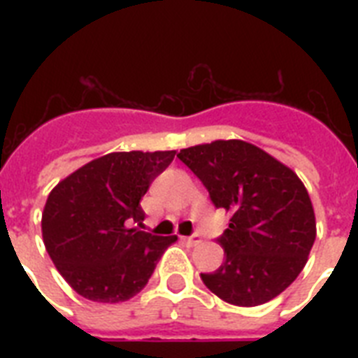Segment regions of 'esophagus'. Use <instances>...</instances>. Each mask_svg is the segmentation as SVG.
<instances>
[{"label":"esophagus","instance_id":"34e87169","mask_svg":"<svg viewBox=\"0 0 358 358\" xmlns=\"http://www.w3.org/2000/svg\"><path fill=\"white\" fill-rule=\"evenodd\" d=\"M184 241L187 245H199L202 241V238H201V234H191V236H187V238H184Z\"/></svg>","mask_w":358,"mask_h":358}]
</instances>
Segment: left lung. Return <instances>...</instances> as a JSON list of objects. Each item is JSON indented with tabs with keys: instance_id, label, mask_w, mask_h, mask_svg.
<instances>
[{
	"instance_id": "obj_1",
	"label": "left lung",
	"mask_w": 358,
	"mask_h": 358,
	"mask_svg": "<svg viewBox=\"0 0 358 358\" xmlns=\"http://www.w3.org/2000/svg\"><path fill=\"white\" fill-rule=\"evenodd\" d=\"M180 162L230 212L217 241L224 262L201 273L208 289L230 305L258 306L282 294L303 271L316 239L310 196L297 174L245 141L184 148Z\"/></svg>"
}]
</instances>
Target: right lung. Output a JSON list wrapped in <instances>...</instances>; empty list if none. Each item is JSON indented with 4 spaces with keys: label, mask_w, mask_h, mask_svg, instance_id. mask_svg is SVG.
<instances>
[{
    "label": "right lung",
    "mask_w": 358,
    "mask_h": 358,
    "mask_svg": "<svg viewBox=\"0 0 358 358\" xmlns=\"http://www.w3.org/2000/svg\"><path fill=\"white\" fill-rule=\"evenodd\" d=\"M169 152H113L87 163L50 193L42 238L64 280L85 299L120 303L145 288L176 236L135 229L141 199L174 159Z\"/></svg>",
    "instance_id": "obj_1"
}]
</instances>
